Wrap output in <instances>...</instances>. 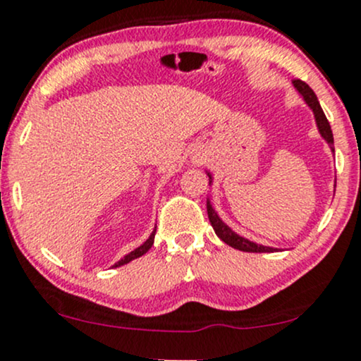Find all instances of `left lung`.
<instances>
[{"mask_svg":"<svg viewBox=\"0 0 361 361\" xmlns=\"http://www.w3.org/2000/svg\"><path fill=\"white\" fill-rule=\"evenodd\" d=\"M293 87H295L296 92L302 96L305 104L312 109V113H314V118H315V123H317V130H319L320 137L327 142L329 147H331L332 152H334V137H332L331 125H329L326 114H324L322 108H320V102H319V99H317L315 92L302 80H293ZM205 173H207V176H209V185H212V174L209 171H205ZM207 214H209V221H211L216 235L219 236V238L223 240L226 245H229V247L236 248V250H241V252H253V253H271V252L279 250V248L265 247V245L255 243V241H250L248 238H245V236H240L238 233L233 231V229L229 228V226L226 224L219 216H217L216 209H214L211 204V199H207Z\"/></svg>","mask_w":361,"mask_h":361,"instance_id":"left-lung-1","label":"left lung"}]
</instances>
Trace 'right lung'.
I'll return each instance as SVG.
<instances>
[{
    "instance_id": "right-lung-1",
    "label": "right lung",
    "mask_w": 361,
    "mask_h": 361,
    "mask_svg": "<svg viewBox=\"0 0 361 361\" xmlns=\"http://www.w3.org/2000/svg\"><path fill=\"white\" fill-rule=\"evenodd\" d=\"M154 236H156V228H154V231L150 233L149 238L145 240L144 243L140 245V247H137L135 250H132L130 253H126V255L123 257L121 260H118V262L114 264V267H120V265H125V264L132 262V260H135V259H138V257L144 255V253H147V252H149V248L152 247V245H154Z\"/></svg>"
}]
</instances>
